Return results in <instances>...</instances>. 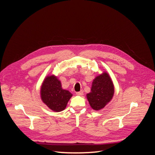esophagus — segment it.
Segmentation results:
<instances>
[{"label": "esophagus", "instance_id": "esophagus-1", "mask_svg": "<svg viewBox=\"0 0 155 155\" xmlns=\"http://www.w3.org/2000/svg\"><path fill=\"white\" fill-rule=\"evenodd\" d=\"M76 94H77V95H78V96H83V91H79V92H76Z\"/></svg>", "mask_w": 155, "mask_h": 155}]
</instances>
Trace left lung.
I'll list each match as a JSON object with an SVG mask.
<instances>
[{
  "label": "left lung",
  "mask_w": 155,
  "mask_h": 155,
  "mask_svg": "<svg viewBox=\"0 0 155 155\" xmlns=\"http://www.w3.org/2000/svg\"><path fill=\"white\" fill-rule=\"evenodd\" d=\"M114 94L113 82L107 72L97 76L92 83L91 92L87 98L92 109L100 110L111 101Z\"/></svg>",
  "instance_id": "1"
}]
</instances>
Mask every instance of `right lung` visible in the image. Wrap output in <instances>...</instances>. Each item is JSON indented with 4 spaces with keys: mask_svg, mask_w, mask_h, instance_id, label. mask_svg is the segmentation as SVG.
Instances as JSON below:
<instances>
[{
    "mask_svg": "<svg viewBox=\"0 0 155 155\" xmlns=\"http://www.w3.org/2000/svg\"><path fill=\"white\" fill-rule=\"evenodd\" d=\"M40 94L42 101L54 112L63 110L72 96L68 91L62 88L61 83L54 75L47 76L45 78Z\"/></svg>",
    "mask_w": 155,
    "mask_h": 155,
    "instance_id": "obj_1",
    "label": "right lung"
}]
</instances>
